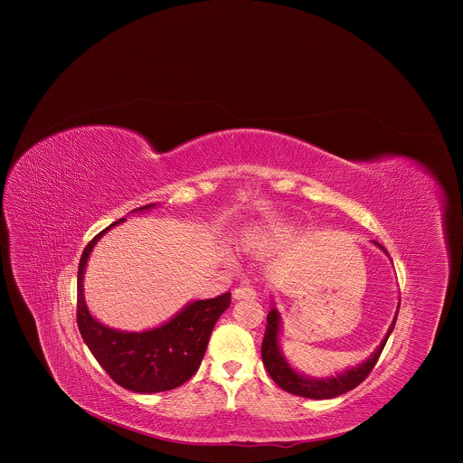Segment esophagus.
<instances>
[{
	"instance_id": "1",
	"label": "esophagus",
	"mask_w": 463,
	"mask_h": 463,
	"mask_svg": "<svg viewBox=\"0 0 463 463\" xmlns=\"http://www.w3.org/2000/svg\"><path fill=\"white\" fill-rule=\"evenodd\" d=\"M257 292L251 287H239L233 290V299H255Z\"/></svg>"
}]
</instances>
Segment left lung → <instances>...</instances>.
I'll list each match as a JSON object with an SVG mask.
<instances>
[{
    "mask_svg": "<svg viewBox=\"0 0 463 463\" xmlns=\"http://www.w3.org/2000/svg\"><path fill=\"white\" fill-rule=\"evenodd\" d=\"M387 257V250L374 242ZM396 316L392 325L389 326L385 338L382 340V344L378 345V349L360 365L345 369L342 373H338L336 376H330V378H310L303 373H298L283 356L281 347H279V333H281V316L278 312L276 307L270 308V312L267 314V326H265L264 342H262V360H264L265 369L269 373V376L274 380V383L283 389L288 394L294 396L308 397V399H331V397L342 396L349 391H353L354 387H358L373 371V367L376 365L387 338L391 336V333L394 331L396 326Z\"/></svg>",
    "mask_w": 463,
    "mask_h": 463,
    "instance_id": "1",
    "label": "left lung"
}]
</instances>
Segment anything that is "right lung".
<instances>
[{
  "label": "right lung",
  "instance_id": "obj_1",
  "mask_svg": "<svg viewBox=\"0 0 463 463\" xmlns=\"http://www.w3.org/2000/svg\"><path fill=\"white\" fill-rule=\"evenodd\" d=\"M155 206L153 203L132 212H146ZM125 221L123 217L112 222L81 253L78 265L76 321L83 342L118 385L138 394H155L176 389L193 378L204 356L210 333L232 303V294L226 292L213 299L191 301L167 323L151 330L121 331L101 325L90 316L85 305V267L98 241L110 228Z\"/></svg>",
  "mask_w": 463,
  "mask_h": 463
}]
</instances>
